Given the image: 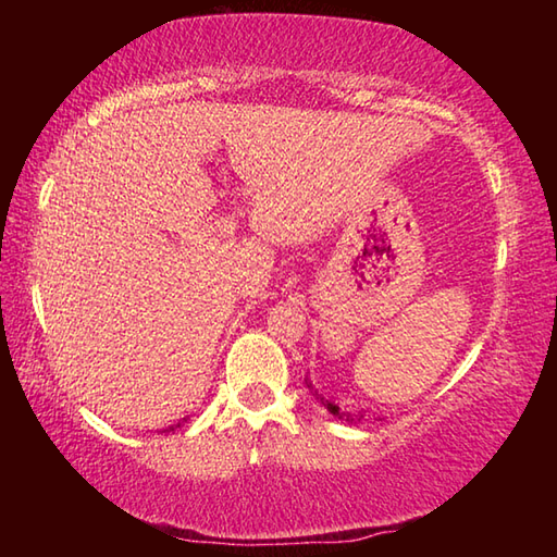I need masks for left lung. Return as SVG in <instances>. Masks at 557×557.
<instances>
[{"mask_svg": "<svg viewBox=\"0 0 557 557\" xmlns=\"http://www.w3.org/2000/svg\"><path fill=\"white\" fill-rule=\"evenodd\" d=\"M305 383H307V388L312 391V395L317 398V403H319V405H324V408H326L329 412H332L334 418H338V420H346V422H354V420H356V414H354V412H348L346 408H338V405H336L332 398H324V395L314 388L312 381L305 379Z\"/></svg>", "mask_w": 557, "mask_h": 557, "instance_id": "8db88e82", "label": "left lung"}]
</instances>
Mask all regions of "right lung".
<instances>
[{
	"label": "right lung",
	"mask_w": 557,
	"mask_h": 557,
	"mask_svg": "<svg viewBox=\"0 0 557 557\" xmlns=\"http://www.w3.org/2000/svg\"><path fill=\"white\" fill-rule=\"evenodd\" d=\"M178 425H182V422H178ZM178 425H172L169 430H174V428H178ZM169 430H164V432H169Z\"/></svg>",
	"instance_id": "add662e5"
}]
</instances>
